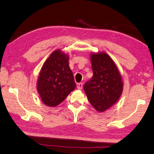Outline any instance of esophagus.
<instances>
[{
    "label": "esophagus",
    "instance_id": "34e87169",
    "mask_svg": "<svg viewBox=\"0 0 154 154\" xmlns=\"http://www.w3.org/2000/svg\"><path fill=\"white\" fill-rule=\"evenodd\" d=\"M83 88V83H79L77 84V89H79V90H81Z\"/></svg>",
    "mask_w": 154,
    "mask_h": 154
}]
</instances>
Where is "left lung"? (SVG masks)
Here are the masks:
<instances>
[{
  "label": "left lung",
  "mask_w": 154,
  "mask_h": 154,
  "mask_svg": "<svg viewBox=\"0 0 154 154\" xmlns=\"http://www.w3.org/2000/svg\"><path fill=\"white\" fill-rule=\"evenodd\" d=\"M90 59L93 75L84 85V91L95 109L104 112L121 97L122 77L115 62L106 53H91Z\"/></svg>",
  "instance_id": "8db88e82"
}]
</instances>
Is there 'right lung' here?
Returning <instances> with one entry per match:
<instances>
[{
	"label": "right lung",
	"instance_id": "1",
	"mask_svg": "<svg viewBox=\"0 0 154 154\" xmlns=\"http://www.w3.org/2000/svg\"><path fill=\"white\" fill-rule=\"evenodd\" d=\"M69 59L68 54L57 49L42 66L37 81V90L42 102L47 106H57L76 87Z\"/></svg>",
	"mask_w": 154,
	"mask_h": 154
}]
</instances>
